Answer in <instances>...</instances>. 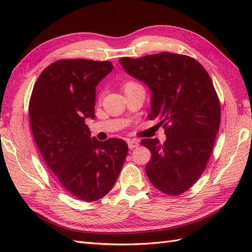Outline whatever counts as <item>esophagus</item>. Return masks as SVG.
I'll return each instance as SVG.
<instances>
[{"mask_svg": "<svg viewBox=\"0 0 252 252\" xmlns=\"http://www.w3.org/2000/svg\"><path fill=\"white\" fill-rule=\"evenodd\" d=\"M140 145V142L138 140H129L128 141V147L129 149H133L136 148Z\"/></svg>", "mask_w": 252, "mask_h": 252, "instance_id": "1", "label": "esophagus"}]
</instances>
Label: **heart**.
<instances>
[{
    "instance_id": "heart-1",
    "label": "heart",
    "mask_w": 252,
    "mask_h": 252,
    "mask_svg": "<svg viewBox=\"0 0 252 252\" xmlns=\"http://www.w3.org/2000/svg\"><path fill=\"white\" fill-rule=\"evenodd\" d=\"M134 86H138V84L132 82V81H128V82H126V83L124 84V85H123V89H124V91H126V90H128V89L133 88Z\"/></svg>"
}]
</instances>
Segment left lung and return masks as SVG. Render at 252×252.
Here are the masks:
<instances>
[{
	"instance_id": "left-lung-1",
	"label": "left lung",
	"mask_w": 252,
	"mask_h": 252,
	"mask_svg": "<svg viewBox=\"0 0 252 252\" xmlns=\"http://www.w3.org/2000/svg\"><path fill=\"white\" fill-rule=\"evenodd\" d=\"M119 61L129 75L148 86V118L158 119L165 129L164 144L141 141L151 152L145 167L149 181L166 194L185 192L203 173L220 128V101L209 74L194 59L170 52Z\"/></svg>"
}]
</instances>
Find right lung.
<instances>
[{"mask_svg": "<svg viewBox=\"0 0 252 252\" xmlns=\"http://www.w3.org/2000/svg\"><path fill=\"white\" fill-rule=\"evenodd\" d=\"M112 69L107 61H57L40 74L29 102L30 125L44 161L67 191L85 202L110 191L128 152L123 140L91 138L85 124L95 117V87Z\"/></svg>", "mask_w": 252, "mask_h": 252, "instance_id": "obj_1", "label": "right lung"}]
</instances>
